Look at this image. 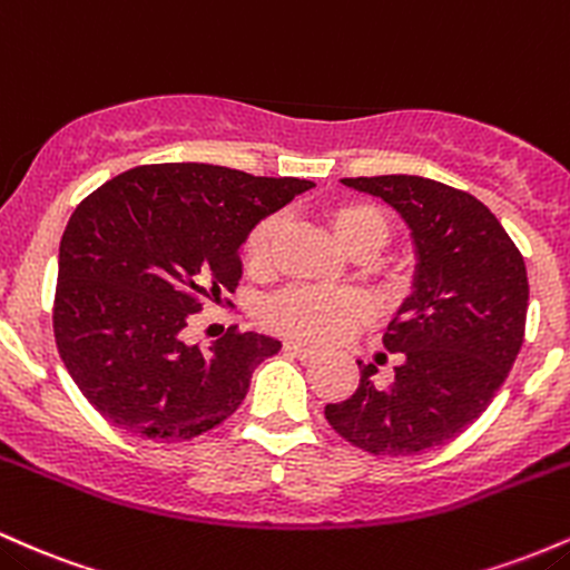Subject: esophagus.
<instances>
[{
    "label": "esophagus",
    "instance_id": "34e87169",
    "mask_svg": "<svg viewBox=\"0 0 570 570\" xmlns=\"http://www.w3.org/2000/svg\"><path fill=\"white\" fill-rule=\"evenodd\" d=\"M285 353L298 357V361H309V357L317 355L315 350L306 347V344H298V342H285Z\"/></svg>",
    "mask_w": 570,
    "mask_h": 570
}]
</instances>
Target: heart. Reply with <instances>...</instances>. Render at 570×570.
<instances>
[{"label": "heart", "instance_id": "obj_1", "mask_svg": "<svg viewBox=\"0 0 570 570\" xmlns=\"http://www.w3.org/2000/svg\"><path fill=\"white\" fill-rule=\"evenodd\" d=\"M331 232L347 253L371 255L390 242L393 223L387 213L371 202H338L325 209ZM285 217L268 215L247 234L245 264L253 272H264L272 264L274 247L283 234ZM368 302L357 291H320L309 285H293L272 296L261 309V320L277 334L302 342H331L366 320Z\"/></svg>", "mask_w": 570, "mask_h": 570}]
</instances>
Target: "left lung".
Segmentation results:
<instances>
[{
    "label": "left lung",
    "instance_id": "1",
    "mask_svg": "<svg viewBox=\"0 0 570 570\" xmlns=\"http://www.w3.org/2000/svg\"><path fill=\"white\" fill-rule=\"evenodd\" d=\"M380 196L412 228V296L390 320L385 347L404 355L393 385H361L325 406L342 439L371 455H417L463 433L490 406L522 347L528 272L498 217L465 190L414 175L344 177Z\"/></svg>",
    "mask_w": 570,
    "mask_h": 570
}]
</instances>
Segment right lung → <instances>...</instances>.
Wrapping results in <instances>:
<instances>
[{
    "label": "right lung",
    "mask_w": 570,
    "mask_h": 570,
    "mask_svg": "<svg viewBox=\"0 0 570 570\" xmlns=\"http://www.w3.org/2000/svg\"><path fill=\"white\" fill-rule=\"evenodd\" d=\"M213 164H150L78 204L59 247L56 347L107 423L188 441L232 417L277 338L228 328L204 353L183 331L242 277L258 220L312 188Z\"/></svg>",
    "instance_id": "1"
}]
</instances>
